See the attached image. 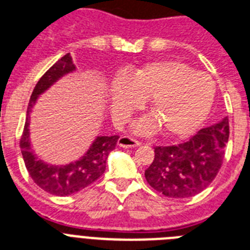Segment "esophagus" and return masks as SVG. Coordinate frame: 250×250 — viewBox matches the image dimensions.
I'll list each match as a JSON object with an SVG mask.
<instances>
[{
  "instance_id": "1",
  "label": "esophagus",
  "mask_w": 250,
  "mask_h": 250,
  "mask_svg": "<svg viewBox=\"0 0 250 250\" xmlns=\"http://www.w3.org/2000/svg\"><path fill=\"white\" fill-rule=\"evenodd\" d=\"M117 145H118L119 147L128 149V147L140 146L141 145V143H140V141H136V140H133L132 137H129V136H121V137L118 139V143H117Z\"/></svg>"
}]
</instances>
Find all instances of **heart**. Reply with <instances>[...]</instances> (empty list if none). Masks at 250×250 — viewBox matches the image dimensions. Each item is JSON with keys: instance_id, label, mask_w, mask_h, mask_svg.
Segmentation results:
<instances>
[{"instance_id": "heart-1", "label": "heart", "mask_w": 250, "mask_h": 250, "mask_svg": "<svg viewBox=\"0 0 250 250\" xmlns=\"http://www.w3.org/2000/svg\"><path fill=\"white\" fill-rule=\"evenodd\" d=\"M214 93L216 87L209 76L194 72L184 62L160 60L147 62L111 82L110 113L117 123H125L132 111L150 99L153 115L140 119L133 129L150 135L162 127L168 137H184L206 121Z\"/></svg>"}]
</instances>
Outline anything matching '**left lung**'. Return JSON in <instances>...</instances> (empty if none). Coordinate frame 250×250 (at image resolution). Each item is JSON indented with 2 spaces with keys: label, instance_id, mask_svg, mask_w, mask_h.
Wrapping results in <instances>:
<instances>
[{
  "label": "left lung",
  "instance_id": "left-lung-1",
  "mask_svg": "<svg viewBox=\"0 0 250 250\" xmlns=\"http://www.w3.org/2000/svg\"><path fill=\"white\" fill-rule=\"evenodd\" d=\"M229 118L200 129L186 143L158 146L145 171L147 184L169 198H190L216 178L229 141Z\"/></svg>",
  "mask_w": 250,
  "mask_h": 250
}]
</instances>
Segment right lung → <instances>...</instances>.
Wrapping results in <instances>:
<instances>
[{
	"label": "right lung",
	"instance_id": "right-lung-1",
	"mask_svg": "<svg viewBox=\"0 0 250 250\" xmlns=\"http://www.w3.org/2000/svg\"><path fill=\"white\" fill-rule=\"evenodd\" d=\"M74 72H77V66L70 54H66L38 81L28 104L25 125L20 140L24 163L32 180L44 191L58 196L73 195L96 181L105 172L107 157L114 150L119 139L118 136H96L82 157L66 164L48 163L34 153L29 129L33 106L41 95L51 88L62 77Z\"/></svg>",
	"mask_w": 250,
	"mask_h": 250
}]
</instances>
